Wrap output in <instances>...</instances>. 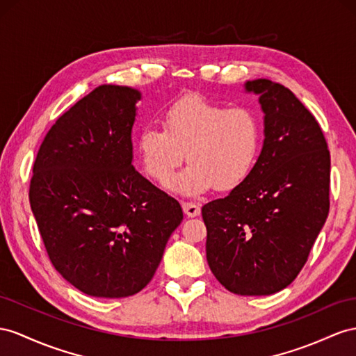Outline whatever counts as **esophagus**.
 <instances>
[{
  "label": "esophagus",
  "mask_w": 356,
  "mask_h": 356,
  "mask_svg": "<svg viewBox=\"0 0 356 356\" xmlns=\"http://www.w3.org/2000/svg\"><path fill=\"white\" fill-rule=\"evenodd\" d=\"M181 209H184V212L186 216L189 218H194V216H198L200 212H202V209H200L198 204L195 203H188V202H184L181 203Z\"/></svg>",
  "instance_id": "esophagus-1"
}]
</instances>
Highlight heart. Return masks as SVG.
Here are the masks:
<instances>
[{
  "label": "heart",
  "instance_id": "obj_1",
  "mask_svg": "<svg viewBox=\"0 0 356 356\" xmlns=\"http://www.w3.org/2000/svg\"><path fill=\"white\" fill-rule=\"evenodd\" d=\"M162 127L141 131V163L152 179L163 181L186 153V168L168 184L181 195L195 197L213 186L230 191L248 179L257 162L261 132L250 108L186 97L167 109Z\"/></svg>",
  "mask_w": 356,
  "mask_h": 356
}]
</instances>
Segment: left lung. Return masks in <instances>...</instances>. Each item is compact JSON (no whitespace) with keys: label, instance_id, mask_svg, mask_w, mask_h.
<instances>
[{"label":"left lung","instance_id":"left-lung-1","mask_svg":"<svg viewBox=\"0 0 356 356\" xmlns=\"http://www.w3.org/2000/svg\"><path fill=\"white\" fill-rule=\"evenodd\" d=\"M263 111L261 152L248 179L203 206L206 257L236 295H272L304 268L330 212L331 158L321 126L284 86L243 84Z\"/></svg>","mask_w":356,"mask_h":356}]
</instances>
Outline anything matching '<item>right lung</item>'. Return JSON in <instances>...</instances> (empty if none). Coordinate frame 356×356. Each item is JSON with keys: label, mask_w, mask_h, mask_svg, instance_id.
<instances>
[{"label": "right lung", "mask_w": 356, "mask_h": 356, "mask_svg": "<svg viewBox=\"0 0 356 356\" xmlns=\"http://www.w3.org/2000/svg\"><path fill=\"white\" fill-rule=\"evenodd\" d=\"M141 91L104 84L44 136L30 204L52 265L86 295L126 298L149 284L184 220L177 200L132 165Z\"/></svg>", "instance_id": "1"}]
</instances>
